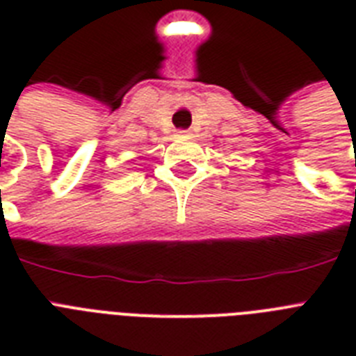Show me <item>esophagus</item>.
<instances>
[{"mask_svg":"<svg viewBox=\"0 0 356 356\" xmlns=\"http://www.w3.org/2000/svg\"><path fill=\"white\" fill-rule=\"evenodd\" d=\"M177 134L179 136H186V134H188V131H186V129H181V131H177Z\"/></svg>","mask_w":356,"mask_h":356,"instance_id":"obj_1","label":"esophagus"}]
</instances>
